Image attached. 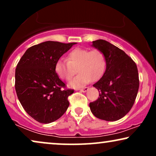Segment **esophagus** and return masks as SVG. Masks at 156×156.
Segmentation results:
<instances>
[{"instance_id": "esophagus-1", "label": "esophagus", "mask_w": 156, "mask_h": 156, "mask_svg": "<svg viewBox=\"0 0 156 156\" xmlns=\"http://www.w3.org/2000/svg\"><path fill=\"white\" fill-rule=\"evenodd\" d=\"M88 90V87H84V88H80V91H81V92H86Z\"/></svg>"}]
</instances>
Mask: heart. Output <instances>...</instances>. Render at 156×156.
<instances>
[{
  "label": "heart",
  "instance_id": "heart-1",
  "mask_svg": "<svg viewBox=\"0 0 156 156\" xmlns=\"http://www.w3.org/2000/svg\"><path fill=\"white\" fill-rule=\"evenodd\" d=\"M106 68V56L101 51L83 48L73 49L67 55V60L60 58L55 66V73L65 81L72 79L77 69L79 74L70 83V86L73 88L83 87L92 80H98Z\"/></svg>",
  "mask_w": 156,
  "mask_h": 156
}]
</instances>
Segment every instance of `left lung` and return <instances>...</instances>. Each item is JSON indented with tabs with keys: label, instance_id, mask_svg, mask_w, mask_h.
I'll use <instances>...</instances> for the list:
<instances>
[{
	"label": "left lung",
	"instance_id": "left-lung-1",
	"mask_svg": "<svg viewBox=\"0 0 156 156\" xmlns=\"http://www.w3.org/2000/svg\"><path fill=\"white\" fill-rule=\"evenodd\" d=\"M93 47L101 51L106 59V68L101 78L93 86L99 97L89 106L96 117L116 121L130 111L139 89L136 63L123 50L103 39L93 42Z\"/></svg>",
	"mask_w": 156,
	"mask_h": 156
}]
</instances>
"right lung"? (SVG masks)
<instances>
[{
    "mask_svg": "<svg viewBox=\"0 0 156 156\" xmlns=\"http://www.w3.org/2000/svg\"><path fill=\"white\" fill-rule=\"evenodd\" d=\"M76 44L47 41L29 47L18 62L15 72L18 98L26 112L40 123H51L68 109V98L74 90L66 88L55 66Z\"/></svg>",
    "mask_w": 156,
    "mask_h": 156,
    "instance_id": "1",
    "label": "right lung"
}]
</instances>
